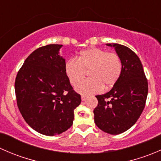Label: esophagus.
I'll use <instances>...</instances> for the list:
<instances>
[{"mask_svg": "<svg viewBox=\"0 0 161 161\" xmlns=\"http://www.w3.org/2000/svg\"><path fill=\"white\" fill-rule=\"evenodd\" d=\"M87 98H88V97H86V96H84V95L82 96V97H81V99H82V101H85Z\"/></svg>", "mask_w": 161, "mask_h": 161, "instance_id": "34e87169", "label": "esophagus"}]
</instances>
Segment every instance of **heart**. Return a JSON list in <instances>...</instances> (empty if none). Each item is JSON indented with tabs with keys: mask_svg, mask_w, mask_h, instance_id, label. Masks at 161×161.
Instances as JSON below:
<instances>
[{
	"mask_svg": "<svg viewBox=\"0 0 161 161\" xmlns=\"http://www.w3.org/2000/svg\"><path fill=\"white\" fill-rule=\"evenodd\" d=\"M66 75L72 86L81 80L90 71L91 78L78 84L77 92L84 95L99 92L104 87H111L119 79L122 69L120 58L115 53H108L99 48H90L80 53L79 59L71 58L64 66Z\"/></svg>",
	"mask_w": 161,
	"mask_h": 161,
	"instance_id": "b5f03b06",
	"label": "heart"
}]
</instances>
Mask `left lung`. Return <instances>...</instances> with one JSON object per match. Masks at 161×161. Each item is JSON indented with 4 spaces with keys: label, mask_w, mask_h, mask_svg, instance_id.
<instances>
[{
    "label": "left lung",
    "mask_w": 161,
    "mask_h": 161,
    "mask_svg": "<svg viewBox=\"0 0 161 161\" xmlns=\"http://www.w3.org/2000/svg\"><path fill=\"white\" fill-rule=\"evenodd\" d=\"M114 47L122 64L121 75L107 93L96 96L98 104L94 109V121L104 132L118 135L137 121L145 108L148 82L139 57L131 49L118 43Z\"/></svg>",
    "instance_id": "1"
}]
</instances>
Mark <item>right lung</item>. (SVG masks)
<instances>
[{
	"instance_id": "obj_1",
	"label": "right lung",
	"mask_w": 161,
	"mask_h": 161,
	"mask_svg": "<svg viewBox=\"0 0 161 161\" xmlns=\"http://www.w3.org/2000/svg\"><path fill=\"white\" fill-rule=\"evenodd\" d=\"M62 47L49 44L34 50L24 61L14 82L17 105L27 124L45 136L64 132L73 124L81 96L65 73Z\"/></svg>"
}]
</instances>
